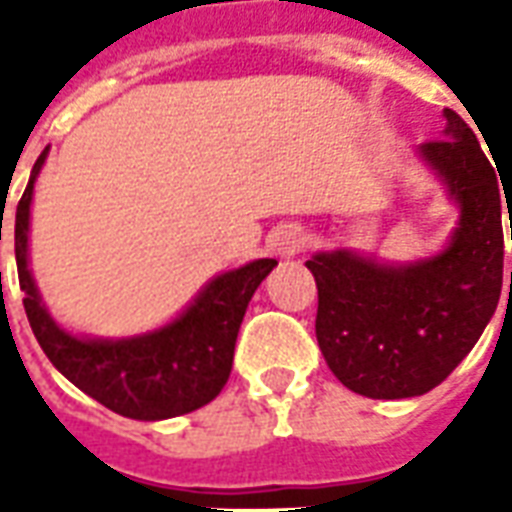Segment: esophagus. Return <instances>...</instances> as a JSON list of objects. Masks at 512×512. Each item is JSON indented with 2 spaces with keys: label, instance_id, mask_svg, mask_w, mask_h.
I'll list each match as a JSON object with an SVG mask.
<instances>
[{
  "label": "esophagus",
  "instance_id": "obj_1",
  "mask_svg": "<svg viewBox=\"0 0 512 512\" xmlns=\"http://www.w3.org/2000/svg\"><path fill=\"white\" fill-rule=\"evenodd\" d=\"M271 246L279 257H296L304 249V230L299 224H282L271 238Z\"/></svg>",
  "mask_w": 512,
  "mask_h": 512
}]
</instances>
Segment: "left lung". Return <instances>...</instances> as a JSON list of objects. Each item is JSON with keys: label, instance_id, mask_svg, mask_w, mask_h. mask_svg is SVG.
Segmentation results:
<instances>
[{"label": "left lung", "instance_id": "obj_1", "mask_svg": "<svg viewBox=\"0 0 512 512\" xmlns=\"http://www.w3.org/2000/svg\"><path fill=\"white\" fill-rule=\"evenodd\" d=\"M444 117V136L419 147V158L461 208L450 246L406 266H386L348 249L307 260L318 285L321 354L356 395L400 400L430 392L472 351L499 304L501 200L510 208L512 180H496L494 164L458 112L444 109Z\"/></svg>", "mask_w": 512, "mask_h": 512}]
</instances>
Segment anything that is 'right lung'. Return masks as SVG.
<instances>
[{"instance_id": "1", "label": "right lung", "mask_w": 512, "mask_h": 512, "mask_svg": "<svg viewBox=\"0 0 512 512\" xmlns=\"http://www.w3.org/2000/svg\"><path fill=\"white\" fill-rule=\"evenodd\" d=\"M43 150L16 208V266L24 310L43 354L84 395L131 419H169L202 408L219 395L233 370L235 337L257 285L277 260L255 263L211 279L186 312L156 332L128 340H84L51 318L29 271V205L35 178L46 161ZM2 241V222H0Z\"/></svg>"}]
</instances>
